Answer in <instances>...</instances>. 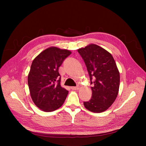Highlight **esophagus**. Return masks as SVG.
I'll return each mask as SVG.
<instances>
[{
	"label": "esophagus",
	"instance_id": "1",
	"mask_svg": "<svg viewBox=\"0 0 146 146\" xmlns=\"http://www.w3.org/2000/svg\"><path fill=\"white\" fill-rule=\"evenodd\" d=\"M71 89L72 90H77L79 89V86H72L71 87Z\"/></svg>",
	"mask_w": 146,
	"mask_h": 146
}]
</instances>
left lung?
Segmentation results:
<instances>
[{
	"mask_svg": "<svg viewBox=\"0 0 146 146\" xmlns=\"http://www.w3.org/2000/svg\"><path fill=\"white\" fill-rule=\"evenodd\" d=\"M89 74L91 99L84 102L90 111L102 113L108 109L118 94L120 75L113 56L108 51L94 44L78 49Z\"/></svg>",
	"mask_w": 146,
	"mask_h": 146,
	"instance_id": "obj_1",
	"label": "left lung"
}]
</instances>
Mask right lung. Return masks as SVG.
I'll return each instance as SVG.
<instances>
[{
  "instance_id": "add662e5",
  "label": "right lung",
  "mask_w": 146,
  "mask_h": 146,
  "mask_svg": "<svg viewBox=\"0 0 146 146\" xmlns=\"http://www.w3.org/2000/svg\"><path fill=\"white\" fill-rule=\"evenodd\" d=\"M70 54L69 50L50 47L33 61L28 76L30 93L34 104L44 111L59 108L68 94L61 86L58 68Z\"/></svg>"
}]
</instances>
